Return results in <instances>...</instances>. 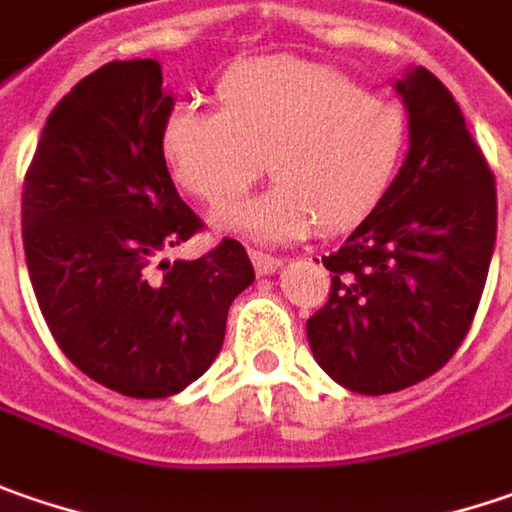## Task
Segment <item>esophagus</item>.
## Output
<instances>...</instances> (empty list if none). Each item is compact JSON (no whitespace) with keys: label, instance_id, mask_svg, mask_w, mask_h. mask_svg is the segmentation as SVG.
<instances>
[{"label":"esophagus","instance_id":"obj_1","mask_svg":"<svg viewBox=\"0 0 512 512\" xmlns=\"http://www.w3.org/2000/svg\"><path fill=\"white\" fill-rule=\"evenodd\" d=\"M250 262H253V268H256L259 276H268V273H273V270L282 265V259H279V256H270V253L253 250V247H250Z\"/></svg>","mask_w":512,"mask_h":512}]
</instances>
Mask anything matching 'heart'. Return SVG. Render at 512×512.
<instances>
[{
    "mask_svg": "<svg viewBox=\"0 0 512 512\" xmlns=\"http://www.w3.org/2000/svg\"><path fill=\"white\" fill-rule=\"evenodd\" d=\"M216 109L175 106L161 155L181 190L210 207L239 198L265 169L262 195L227 207L218 224L262 242L340 233L369 218L406 149L400 106L371 97L328 65L294 57L236 63L216 83Z\"/></svg>",
    "mask_w": 512,
    "mask_h": 512,
    "instance_id": "obj_1",
    "label": "heart"
}]
</instances>
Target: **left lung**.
Masks as SVG:
<instances>
[{"mask_svg":"<svg viewBox=\"0 0 512 512\" xmlns=\"http://www.w3.org/2000/svg\"><path fill=\"white\" fill-rule=\"evenodd\" d=\"M397 91L409 155L377 210L322 256L331 294L305 325L317 363L357 395L400 392L447 366L496 247V175L455 97L426 68Z\"/></svg>","mask_w":512,"mask_h":512,"instance_id":"obj_1","label":"left lung"}]
</instances>
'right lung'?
<instances>
[{
	"mask_svg": "<svg viewBox=\"0 0 512 512\" xmlns=\"http://www.w3.org/2000/svg\"><path fill=\"white\" fill-rule=\"evenodd\" d=\"M155 60H115L54 106L22 184V244L63 354L126 397H169L216 360L230 302L253 282L236 239L161 259L204 224L161 155L172 97Z\"/></svg>",
	"mask_w": 512,
	"mask_h": 512,
	"instance_id": "1",
	"label": "right lung"
}]
</instances>
